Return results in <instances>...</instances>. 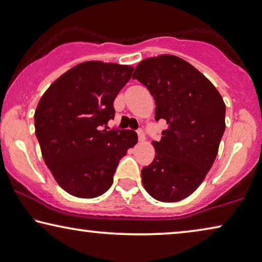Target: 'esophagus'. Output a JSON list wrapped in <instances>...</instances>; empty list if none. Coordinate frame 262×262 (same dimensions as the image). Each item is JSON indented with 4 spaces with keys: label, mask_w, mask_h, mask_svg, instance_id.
<instances>
[{
    "label": "esophagus",
    "mask_w": 262,
    "mask_h": 262,
    "mask_svg": "<svg viewBox=\"0 0 262 262\" xmlns=\"http://www.w3.org/2000/svg\"><path fill=\"white\" fill-rule=\"evenodd\" d=\"M138 136H139V141L140 142H143L144 140H146V135H144V133H143L142 129L138 130Z\"/></svg>",
    "instance_id": "34e87169"
}]
</instances>
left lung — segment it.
Listing matches in <instances>:
<instances>
[{
    "mask_svg": "<svg viewBox=\"0 0 262 262\" xmlns=\"http://www.w3.org/2000/svg\"><path fill=\"white\" fill-rule=\"evenodd\" d=\"M133 79L155 100V120L167 121L155 158L141 170L144 189L155 200L177 202L198 189L212 168L226 123L224 100L212 82L174 55L149 57Z\"/></svg>",
    "mask_w": 262,
    "mask_h": 262,
    "instance_id": "1",
    "label": "left lung"
}]
</instances>
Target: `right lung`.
<instances>
[{
  "mask_svg": "<svg viewBox=\"0 0 262 262\" xmlns=\"http://www.w3.org/2000/svg\"><path fill=\"white\" fill-rule=\"evenodd\" d=\"M133 67L101 61L75 66L42 95L35 134L58 186L74 196L93 199L111 188L120 160L138 142L129 129H103L114 119L115 97Z\"/></svg>",
  "mask_w": 262,
  "mask_h": 262,
  "instance_id": "obj_1",
  "label": "right lung"
}]
</instances>
